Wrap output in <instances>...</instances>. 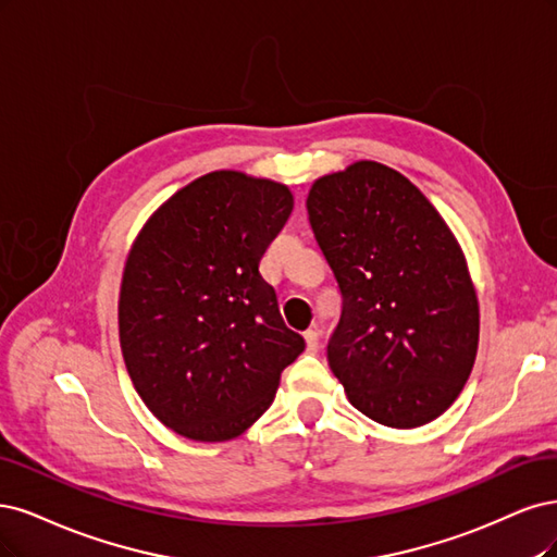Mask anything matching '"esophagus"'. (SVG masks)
I'll use <instances>...</instances> for the list:
<instances>
[{"label":"esophagus","mask_w":557,"mask_h":557,"mask_svg":"<svg viewBox=\"0 0 557 557\" xmlns=\"http://www.w3.org/2000/svg\"><path fill=\"white\" fill-rule=\"evenodd\" d=\"M305 345H308V351H317L319 349V331L317 329H308L302 333Z\"/></svg>","instance_id":"obj_1"}]
</instances>
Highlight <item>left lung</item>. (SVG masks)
<instances>
[{"instance_id": "obj_1", "label": "left lung", "mask_w": 557, "mask_h": 557, "mask_svg": "<svg viewBox=\"0 0 557 557\" xmlns=\"http://www.w3.org/2000/svg\"><path fill=\"white\" fill-rule=\"evenodd\" d=\"M305 206L343 292L329 366L349 403L388 428L435 421L479 347V300L454 231L414 183L370 159L317 177Z\"/></svg>"}]
</instances>
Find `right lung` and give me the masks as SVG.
<instances>
[{
  "instance_id": "1",
  "label": "right lung",
  "mask_w": 557,
  "mask_h": 557,
  "mask_svg": "<svg viewBox=\"0 0 557 557\" xmlns=\"http://www.w3.org/2000/svg\"><path fill=\"white\" fill-rule=\"evenodd\" d=\"M292 210L284 183L226 169L177 189L138 231L120 284V347L140 400L173 433L243 435L305 349L259 273Z\"/></svg>"
}]
</instances>
